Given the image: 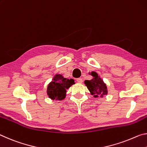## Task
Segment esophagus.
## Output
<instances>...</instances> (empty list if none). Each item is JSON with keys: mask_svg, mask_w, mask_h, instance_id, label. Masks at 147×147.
<instances>
[{"mask_svg": "<svg viewBox=\"0 0 147 147\" xmlns=\"http://www.w3.org/2000/svg\"><path fill=\"white\" fill-rule=\"evenodd\" d=\"M77 82H78L79 83H83V79H81V78L77 79Z\"/></svg>", "mask_w": 147, "mask_h": 147, "instance_id": "obj_1", "label": "esophagus"}]
</instances>
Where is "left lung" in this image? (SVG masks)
I'll list each match as a JSON object with an SVG mask.
<instances>
[{"label": "left lung", "instance_id": "8db88e82", "mask_svg": "<svg viewBox=\"0 0 147 147\" xmlns=\"http://www.w3.org/2000/svg\"><path fill=\"white\" fill-rule=\"evenodd\" d=\"M88 74L92 76V79L90 80H85L84 83L90 91V94L94 98L99 97V96L103 98V96L107 95V86L100 76L95 71H91Z\"/></svg>", "mask_w": 147, "mask_h": 147}]
</instances>
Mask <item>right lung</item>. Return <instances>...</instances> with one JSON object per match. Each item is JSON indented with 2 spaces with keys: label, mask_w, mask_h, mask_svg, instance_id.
I'll list each match as a JSON object with an SVG mask.
<instances>
[{
  "label": "right lung",
  "mask_w": 147,
  "mask_h": 147,
  "mask_svg": "<svg viewBox=\"0 0 147 147\" xmlns=\"http://www.w3.org/2000/svg\"><path fill=\"white\" fill-rule=\"evenodd\" d=\"M73 79L64 78L62 74H57L47 85V94L52 100L61 101L66 98V90L75 84Z\"/></svg>",
  "instance_id": "right-lung-1"
}]
</instances>
